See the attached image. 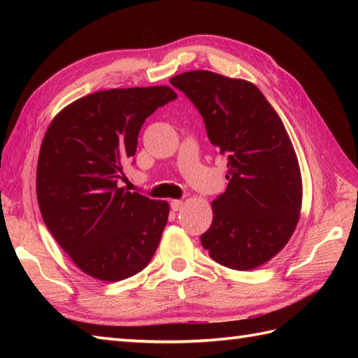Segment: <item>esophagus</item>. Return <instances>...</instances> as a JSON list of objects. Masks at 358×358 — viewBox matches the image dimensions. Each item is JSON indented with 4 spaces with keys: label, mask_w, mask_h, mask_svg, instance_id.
<instances>
[{
    "label": "esophagus",
    "mask_w": 358,
    "mask_h": 358,
    "mask_svg": "<svg viewBox=\"0 0 358 358\" xmlns=\"http://www.w3.org/2000/svg\"><path fill=\"white\" fill-rule=\"evenodd\" d=\"M171 208H172V210L177 212V210H180L181 208H183V201H181V200H172L171 201Z\"/></svg>",
    "instance_id": "34e87169"
}]
</instances>
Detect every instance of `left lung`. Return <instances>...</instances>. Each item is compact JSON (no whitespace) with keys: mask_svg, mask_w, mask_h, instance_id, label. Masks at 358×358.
<instances>
[{"mask_svg":"<svg viewBox=\"0 0 358 358\" xmlns=\"http://www.w3.org/2000/svg\"><path fill=\"white\" fill-rule=\"evenodd\" d=\"M201 113L210 143L227 155L226 192L212 201L201 235L212 260L255 269L291 238L301 209V173L291 138L260 89L209 71L171 78Z\"/></svg>","mask_w":358,"mask_h":358,"instance_id":"obj_1","label":"left lung"}]
</instances>
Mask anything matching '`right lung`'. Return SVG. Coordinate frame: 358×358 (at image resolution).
I'll return each mask as SVG.
<instances>
[{"label": "right lung", "instance_id": "right-lung-1", "mask_svg": "<svg viewBox=\"0 0 358 358\" xmlns=\"http://www.w3.org/2000/svg\"><path fill=\"white\" fill-rule=\"evenodd\" d=\"M177 94L167 86L101 90L52 120L36 166L45 226L87 275L120 281L149 264L169 204L118 187L144 121Z\"/></svg>", "mask_w": 358, "mask_h": 358}]
</instances>
